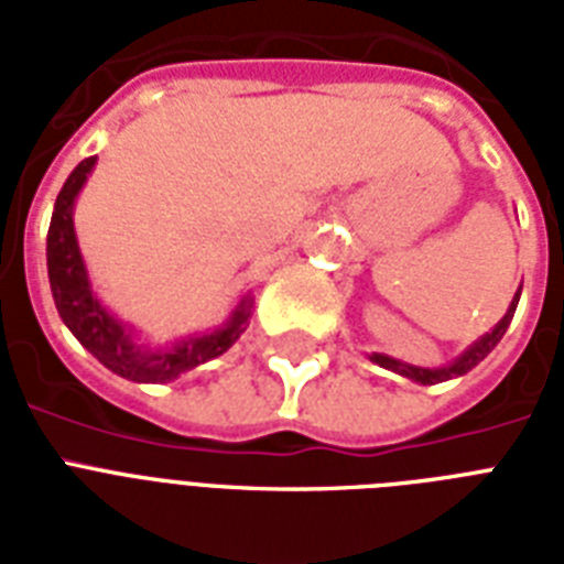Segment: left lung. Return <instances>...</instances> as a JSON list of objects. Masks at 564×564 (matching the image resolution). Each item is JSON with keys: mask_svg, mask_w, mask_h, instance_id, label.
I'll use <instances>...</instances> for the list:
<instances>
[{"mask_svg": "<svg viewBox=\"0 0 564 564\" xmlns=\"http://www.w3.org/2000/svg\"><path fill=\"white\" fill-rule=\"evenodd\" d=\"M518 299H521V286H518L516 299L509 301V310L507 316L500 318L498 325L491 327L489 334H482L477 343H471L468 348H465L456 360L445 362V366H438V369H424V366H410V362L403 360H394V357H389V354H369V360L377 362L380 369H389L394 371V375L406 377V380H412V383H421V386H433V383H445V380H454V377H463L468 375V371L477 366V362H482L486 357H489L491 351H495V345L503 339V334H507L509 322H512V316H516V307H518Z\"/></svg>", "mask_w": 564, "mask_h": 564, "instance_id": "8db88e82", "label": "left lung"}]
</instances>
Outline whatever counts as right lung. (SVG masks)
Listing matches in <instances>:
<instances>
[{
	"mask_svg": "<svg viewBox=\"0 0 564 564\" xmlns=\"http://www.w3.org/2000/svg\"><path fill=\"white\" fill-rule=\"evenodd\" d=\"M93 166H96V158H87L75 166L64 189L57 193L52 221H48L46 265L57 316L64 318V325L73 330L75 339L113 375L134 380V383H170L175 377L187 375L228 351L230 345L246 334L254 299L251 292H246L237 307L230 310L225 325L216 330L184 336L158 348L140 343L134 327L113 316L93 292L87 263L75 237V198L90 178Z\"/></svg>",
	"mask_w": 564,
	"mask_h": 564,
	"instance_id": "1",
	"label": "right lung"
}]
</instances>
